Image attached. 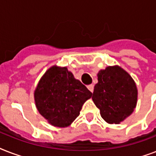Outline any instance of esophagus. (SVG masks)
I'll return each mask as SVG.
<instances>
[{
	"instance_id": "obj_1",
	"label": "esophagus",
	"mask_w": 156,
	"mask_h": 156,
	"mask_svg": "<svg viewBox=\"0 0 156 156\" xmlns=\"http://www.w3.org/2000/svg\"><path fill=\"white\" fill-rule=\"evenodd\" d=\"M87 88L89 89V90H90V91H91V92H93V91H94V85H92V84H91V85L88 86Z\"/></svg>"
}]
</instances>
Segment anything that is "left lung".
Here are the masks:
<instances>
[{
  "instance_id": "1",
  "label": "left lung",
  "mask_w": 156,
  "mask_h": 156,
  "mask_svg": "<svg viewBox=\"0 0 156 156\" xmlns=\"http://www.w3.org/2000/svg\"><path fill=\"white\" fill-rule=\"evenodd\" d=\"M92 94L100 115L109 124H119L130 116L138 100L134 81L120 66H108L99 71Z\"/></svg>"
}]
</instances>
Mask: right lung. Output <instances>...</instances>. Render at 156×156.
Listing matches in <instances>:
<instances>
[{"label":"right lung","instance_id":"right-lung-1","mask_svg":"<svg viewBox=\"0 0 156 156\" xmlns=\"http://www.w3.org/2000/svg\"><path fill=\"white\" fill-rule=\"evenodd\" d=\"M92 93L66 67L53 66L40 78L34 93L38 111L52 126L67 127L80 114Z\"/></svg>","mask_w":156,"mask_h":156}]
</instances>
